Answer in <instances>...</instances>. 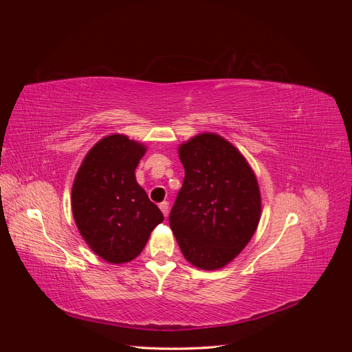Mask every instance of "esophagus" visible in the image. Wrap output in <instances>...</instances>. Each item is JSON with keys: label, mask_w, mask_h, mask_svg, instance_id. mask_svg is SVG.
I'll return each mask as SVG.
<instances>
[{"label": "esophagus", "mask_w": 352, "mask_h": 352, "mask_svg": "<svg viewBox=\"0 0 352 352\" xmlns=\"http://www.w3.org/2000/svg\"><path fill=\"white\" fill-rule=\"evenodd\" d=\"M160 210H162V211H163V214H164V217H167V214H168V202H167V201L162 202V204H160Z\"/></svg>", "instance_id": "esophagus-1"}]
</instances>
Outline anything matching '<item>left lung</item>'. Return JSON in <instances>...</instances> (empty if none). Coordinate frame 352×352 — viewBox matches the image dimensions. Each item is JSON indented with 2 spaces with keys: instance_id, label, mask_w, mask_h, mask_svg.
<instances>
[{
  "instance_id": "left-lung-1",
  "label": "left lung",
  "mask_w": 352,
  "mask_h": 352,
  "mask_svg": "<svg viewBox=\"0 0 352 352\" xmlns=\"http://www.w3.org/2000/svg\"><path fill=\"white\" fill-rule=\"evenodd\" d=\"M177 153L185 179L170 211V228L190 264L201 270L221 269L257 230V177L238 148L217 133L190 138Z\"/></svg>"
}]
</instances>
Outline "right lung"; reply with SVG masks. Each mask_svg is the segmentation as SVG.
Segmentation results:
<instances>
[{"mask_svg": "<svg viewBox=\"0 0 352 352\" xmlns=\"http://www.w3.org/2000/svg\"><path fill=\"white\" fill-rule=\"evenodd\" d=\"M146 146L113 133L95 144L72 186V211L80 236L102 260L123 264L136 258L163 212L136 182L135 168Z\"/></svg>", "mask_w": 352, "mask_h": 352, "instance_id": "right-lung-1", "label": "right lung"}]
</instances>
